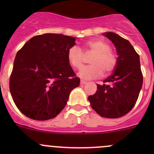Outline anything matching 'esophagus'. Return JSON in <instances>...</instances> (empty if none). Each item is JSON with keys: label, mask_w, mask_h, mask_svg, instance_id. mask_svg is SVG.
<instances>
[{"label": "esophagus", "mask_w": 154, "mask_h": 154, "mask_svg": "<svg viewBox=\"0 0 154 154\" xmlns=\"http://www.w3.org/2000/svg\"><path fill=\"white\" fill-rule=\"evenodd\" d=\"M87 83V81H85V80H81V81H80V84L81 85H85V84H86Z\"/></svg>", "instance_id": "obj_1"}]
</instances>
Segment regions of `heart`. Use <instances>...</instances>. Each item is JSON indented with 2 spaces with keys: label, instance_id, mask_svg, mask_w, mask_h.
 <instances>
[{
  "label": "heart",
  "instance_id": "heart-1",
  "mask_svg": "<svg viewBox=\"0 0 154 154\" xmlns=\"http://www.w3.org/2000/svg\"><path fill=\"white\" fill-rule=\"evenodd\" d=\"M84 48L94 52L90 60L91 65L83 68L78 75L83 80H91L102 77L104 71L106 74L112 72L116 68L117 59L112 52L110 47L105 42L100 39H93L85 43ZM70 64L74 68L80 69L83 65V53L77 46H72L68 49L67 54Z\"/></svg>",
  "mask_w": 154,
  "mask_h": 154
}]
</instances>
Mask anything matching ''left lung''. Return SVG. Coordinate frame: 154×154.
<instances>
[{
  "instance_id": "left-lung-1",
  "label": "left lung",
  "mask_w": 154,
  "mask_h": 154,
  "mask_svg": "<svg viewBox=\"0 0 154 154\" xmlns=\"http://www.w3.org/2000/svg\"><path fill=\"white\" fill-rule=\"evenodd\" d=\"M103 35L114 44L119 57L112 74L103 80V85H97L96 93L88 99L101 117L118 119L127 114L136 104L143 75L139 55L130 42L114 32Z\"/></svg>"
}]
</instances>
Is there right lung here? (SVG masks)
Wrapping results in <instances>:
<instances>
[{
	"label": "right lung",
	"instance_id": "obj_1",
	"mask_svg": "<svg viewBox=\"0 0 154 154\" xmlns=\"http://www.w3.org/2000/svg\"><path fill=\"white\" fill-rule=\"evenodd\" d=\"M76 38L62 34L35 35L15 56L10 90L18 109L37 121L55 118L66 106L70 92L79 86L67 54Z\"/></svg>",
	"mask_w": 154,
	"mask_h": 154
}]
</instances>
